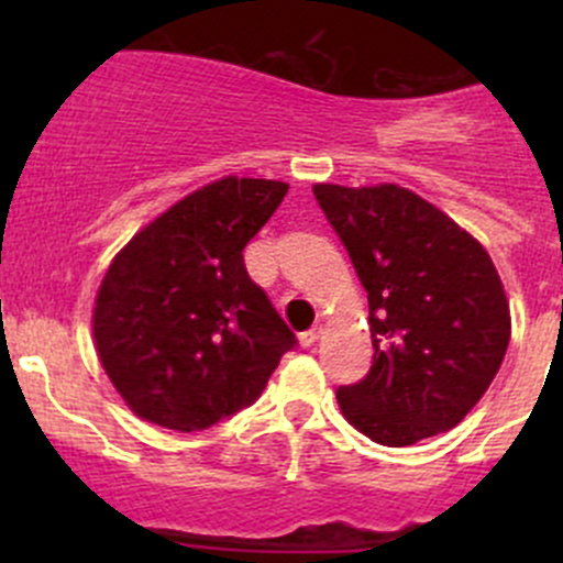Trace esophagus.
<instances>
[{
    "label": "esophagus",
    "instance_id": "34e87169",
    "mask_svg": "<svg viewBox=\"0 0 563 563\" xmlns=\"http://www.w3.org/2000/svg\"><path fill=\"white\" fill-rule=\"evenodd\" d=\"M318 338H321V327H318V323H316V327H310L308 332L299 334V343H302L305 349H310V345H316Z\"/></svg>",
    "mask_w": 563,
    "mask_h": 563
}]
</instances>
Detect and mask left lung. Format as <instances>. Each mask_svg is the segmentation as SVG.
I'll use <instances>...</instances> for the list:
<instances>
[{"instance_id": "8db88e82", "label": "left lung", "mask_w": 563, "mask_h": 563, "mask_svg": "<svg viewBox=\"0 0 563 563\" xmlns=\"http://www.w3.org/2000/svg\"><path fill=\"white\" fill-rule=\"evenodd\" d=\"M371 305L373 365L338 389L343 417L384 446L455 428L509 345V302L487 250L397 185H316Z\"/></svg>"}]
</instances>
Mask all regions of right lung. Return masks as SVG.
<instances>
[{
	"label": "right lung",
	"instance_id": "right-lung-1",
	"mask_svg": "<svg viewBox=\"0 0 563 563\" xmlns=\"http://www.w3.org/2000/svg\"><path fill=\"white\" fill-rule=\"evenodd\" d=\"M286 192V181L225 176L111 261L95 299V345L141 419L179 433L212 428L253 406L297 345L242 255Z\"/></svg>",
	"mask_w": 563,
	"mask_h": 563
}]
</instances>
